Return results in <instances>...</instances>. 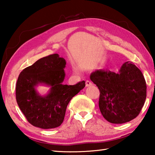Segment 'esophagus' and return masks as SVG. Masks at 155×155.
<instances>
[{
	"label": "esophagus",
	"mask_w": 155,
	"mask_h": 155,
	"mask_svg": "<svg viewBox=\"0 0 155 155\" xmlns=\"http://www.w3.org/2000/svg\"><path fill=\"white\" fill-rule=\"evenodd\" d=\"M93 85V83L91 82L90 81H86L85 82V86L86 87H90V86Z\"/></svg>",
	"instance_id": "34e87169"
}]
</instances>
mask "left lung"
Instances as JSON below:
<instances>
[{"mask_svg":"<svg viewBox=\"0 0 155 155\" xmlns=\"http://www.w3.org/2000/svg\"><path fill=\"white\" fill-rule=\"evenodd\" d=\"M90 79L99 89L100 111L107 121L123 124L140 114L146 98V83L133 63L125 62L116 73L96 70Z\"/></svg>","mask_w":155,"mask_h":155,"instance_id":"8db88e82","label":"left lung"}]
</instances>
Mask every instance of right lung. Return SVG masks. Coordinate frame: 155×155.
<instances>
[{
	"label": "right lung",
	"instance_id": "add662e5",
	"mask_svg": "<svg viewBox=\"0 0 155 155\" xmlns=\"http://www.w3.org/2000/svg\"><path fill=\"white\" fill-rule=\"evenodd\" d=\"M65 60L52 54L25 68L15 86L17 103L28 122L34 127L48 129L59 127L64 120L68 103L85 87V82L64 85ZM51 87L49 93L40 96L35 90L38 84Z\"/></svg>",
	"mask_w": 155,
	"mask_h": 155
}]
</instances>
